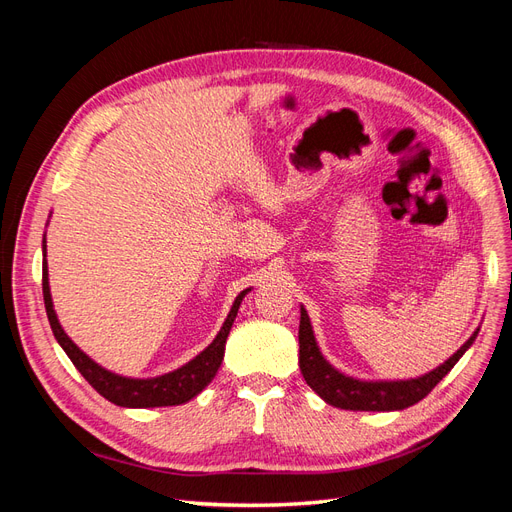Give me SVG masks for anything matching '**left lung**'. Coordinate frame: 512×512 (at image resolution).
<instances>
[{"label": "left lung", "instance_id": "8db88e82", "mask_svg": "<svg viewBox=\"0 0 512 512\" xmlns=\"http://www.w3.org/2000/svg\"><path fill=\"white\" fill-rule=\"evenodd\" d=\"M478 331L463 344L451 359L444 365L436 367L423 378L414 380H397V382H363L354 380L344 374H339L335 367L327 363V359L320 354L312 324L301 307V324H299V367L305 382L312 386L327 404L342 408V410H365V412H389V410H404L414 406L427 397L433 386H436L448 371L455 367L476 339Z\"/></svg>", "mask_w": 512, "mask_h": 512}]
</instances>
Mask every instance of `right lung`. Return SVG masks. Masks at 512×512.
I'll return each mask as SVG.
<instances>
[{"mask_svg":"<svg viewBox=\"0 0 512 512\" xmlns=\"http://www.w3.org/2000/svg\"><path fill=\"white\" fill-rule=\"evenodd\" d=\"M46 243V241H42ZM42 250H46V245H42ZM46 254V252H44ZM243 290L239 297L232 303L230 314L224 322V327L220 329L218 337L200 352L196 359L190 363H185L183 367L170 371V374H164L160 378H151V380H134V378H123L117 374H111L98 363L89 359L81 348L76 346L72 339L61 329V324L55 316L53 301H51V290H49V271H46V260H42V294H44V307H46V316H49L53 335L59 342V346L66 350L70 356V361L74 367L81 371L83 378L94 386V389L108 401H113L117 406L123 408H158V406H179L196 397L205 386L213 380V376L218 374V369L224 359V346H226V337L230 333L232 322L237 318L239 305L245 297Z\"/></svg>","mask_w":512,"mask_h":512,"instance_id":"1","label":"right lung"}]
</instances>
